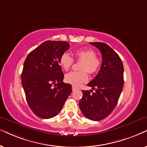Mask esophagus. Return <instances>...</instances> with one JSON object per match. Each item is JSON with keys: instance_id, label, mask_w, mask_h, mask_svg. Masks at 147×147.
Listing matches in <instances>:
<instances>
[{"instance_id": "34e87169", "label": "esophagus", "mask_w": 147, "mask_h": 147, "mask_svg": "<svg viewBox=\"0 0 147 147\" xmlns=\"http://www.w3.org/2000/svg\"><path fill=\"white\" fill-rule=\"evenodd\" d=\"M77 89V88L76 87H75V86H72V91H75V90H76Z\"/></svg>"}]
</instances>
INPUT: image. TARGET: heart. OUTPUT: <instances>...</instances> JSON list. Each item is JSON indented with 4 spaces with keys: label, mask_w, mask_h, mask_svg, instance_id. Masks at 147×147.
<instances>
[{
    "label": "heart",
    "mask_w": 147,
    "mask_h": 147,
    "mask_svg": "<svg viewBox=\"0 0 147 147\" xmlns=\"http://www.w3.org/2000/svg\"><path fill=\"white\" fill-rule=\"evenodd\" d=\"M75 55L78 60L82 61L80 64V69L82 70L68 72L64 77V80L66 83L78 87L87 81V72L93 74L98 71L101 66V60L95 55V51L89 48L79 49L75 52ZM59 62L62 68L68 70L73 64L74 59L69 54L64 52L60 56Z\"/></svg>",
    "instance_id": "heart-1"
}]
</instances>
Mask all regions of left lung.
<instances>
[{"label": "left lung", "instance_id": "8db88e82", "mask_svg": "<svg viewBox=\"0 0 147 147\" xmlns=\"http://www.w3.org/2000/svg\"><path fill=\"white\" fill-rule=\"evenodd\" d=\"M101 52L102 63L96 77L88 86L95 92L84 91L79 105L86 118L99 121L109 116L118 103L124 86V66L118 54L102 42H90Z\"/></svg>", "mask_w": 147, "mask_h": 147}]
</instances>
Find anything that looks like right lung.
<instances>
[{"label": "right lung", "mask_w": 147, "mask_h": 147, "mask_svg": "<svg viewBox=\"0 0 147 147\" xmlns=\"http://www.w3.org/2000/svg\"><path fill=\"white\" fill-rule=\"evenodd\" d=\"M69 46L66 42L46 41L31 51L25 60L21 83L29 107L39 118L56 116L71 93V85L63 82L59 62Z\"/></svg>", "instance_id": "right-lung-1"}]
</instances>
